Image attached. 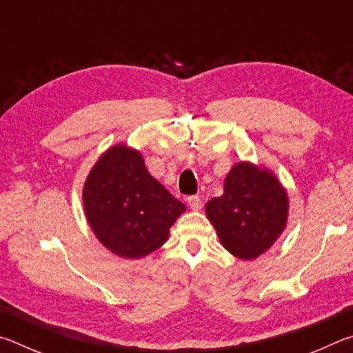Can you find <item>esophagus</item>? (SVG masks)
<instances>
[{
    "label": "esophagus",
    "mask_w": 353,
    "mask_h": 353,
    "mask_svg": "<svg viewBox=\"0 0 353 353\" xmlns=\"http://www.w3.org/2000/svg\"><path fill=\"white\" fill-rule=\"evenodd\" d=\"M187 202H188V207L191 208V210L198 212V210H201V208H202V201H201L199 196H190V198L187 199Z\"/></svg>",
    "instance_id": "esophagus-1"
}]
</instances>
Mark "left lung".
<instances>
[{"instance_id":"1","label":"left lung","mask_w":353,"mask_h":353,"mask_svg":"<svg viewBox=\"0 0 353 353\" xmlns=\"http://www.w3.org/2000/svg\"><path fill=\"white\" fill-rule=\"evenodd\" d=\"M219 241L232 255L254 260L282 234L288 194L277 177L249 162L236 163L224 181V194L205 205Z\"/></svg>"}]
</instances>
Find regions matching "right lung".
I'll return each mask as SVG.
<instances>
[{"label": "right lung", "instance_id": "1", "mask_svg": "<svg viewBox=\"0 0 353 353\" xmlns=\"http://www.w3.org/2000/svg\"><path fill=\"white\" fill-rule=\"evenodd\" d=\"M82 199L94 235L124 259L159 249L185 212L182 202L149 174L141 154L126 145L101 155L83 185Z\"/></svg>", "mask_w": 353, "mask_h": 353}]
</instances>
